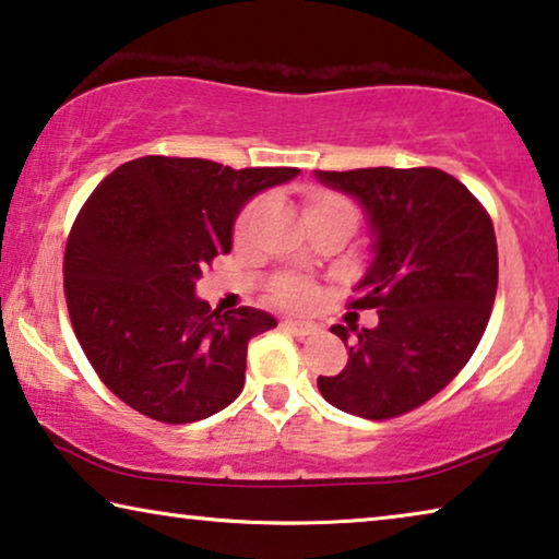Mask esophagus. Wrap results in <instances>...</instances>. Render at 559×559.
I'll use <instances>...</instances> for the list:
<instances>
[{
    "mask_svg": "<svg viewBox=\"0 0 559 559\" xmlns=\"http://www.w3.org/2000/svg\"><path fill=\"white\" fill-rule=\"evenodd\" d=\"M283 326H286L290 333H296V336H311V333L319 331V326L311 321H296V319H286L283 321Z\"/></svg>",
    "mask_w": 559,
    "mask_h": 559,
    "instance_id": "esophagus-1",
    "label": "esophagus"
}]
</instances>
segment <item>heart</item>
I'll list each match as a JSON object with an SVG mask.
<instances>
[{
  "mask_svg": "<svg viewBox=\"0 0 559 559\" xmlns=\"http://www.w3.org/2000/svg\"><path fill=\"white\" fill-rule=\"evenodd\" d=\"M255 213H258V200L248 203L243 211H240V215L236 218V226H233V236L238 240L246 238L255 221ZM304 218L308 223V228L319 226L323 221H346L348 226L354 228L359 213H356V205L352 200L336 193V190L308 188L304 193ZM271 294H273V301H278L281 306L306 308L316 298V286L311 281L298 278V276H281L273 281Z\"/></svg>",
  "mask_w": 559,
  "mask_h": 559,
  "instance_id": "heart-1",
  "label": "heart"
}]
</instances>
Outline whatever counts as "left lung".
<instances>
[{
	"instance_id": "obj_1",
	"label": "left lung",
	"mask_w": 559,
	"mask_h": 559,
	"mask_svg": "<svg viewBox=\"0 0 559 559\" xmlns=\"http://www.w3.org/2000/svg\"><path fill=\"white\" fill-rule=\"evenodd\" d=\"M352 195L371 228L373 258L352 308H377L373 329L331 331L348 348L319 391L341 412L394 419L439 394L472 359L497 296L492 218L460 180L437 168L316 170Z\"/></svg>"
}]
</instances>
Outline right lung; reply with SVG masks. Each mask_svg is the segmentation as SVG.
<instances>
[{"instance_id":"1","label":"right lung","mask_w":559,"mask_h":559,"mask_svg":"<svg viewBox=\"0 0 559 559\" xmlns=\"http://www.w3.org/2000/svg\"><path fill=\"white\" fill-rule=\"evenodd\" d=\"M298 168H246L145 155L112 170L74 221L64 251L67 311L103 384L132 409L190 424L243 391L248 341L276 319L221 313L195 296L253 195Z\"/></svg>"}]
</instances>
